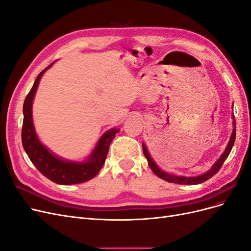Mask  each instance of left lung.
<instances>
[{"label":"left lung","instance_id":"left-lung-1","mask_svg":"<svg viewBox=\"0 0 251 251\" xmlns=\"http://www.w3.org/2000/svg\"><path fill=\"white\" fill-rule=\"evenodd\" d=\"M233 107V105H232ZM232 119H233V123H232V126H233V128H232V133H231V136H230V139L228 141V144H227V147L224 151V153L220 156V158L218 159V160L215 162V164L211 166V169L204 173L202 175H199V176H196V177H185V176H176V175H173V174H169L166 173L164 171H162L159 166L154 162L153 159H151L149 151L146 147V144L142 143V150H143V154L144 156H146L147 160H148V163L150 165V168L151 169V171L154 172L155 175H157V176L159 178H161L165 181L168 182H171V183H176V184H187V185H194V184H200L202 183V182L208 180L209 178H211L214 175H216L219 170L221 169V166L223 165L224 161L226 160V158L228 157V155L230 154V151L233 147L234 144V140H235V121H234V116L232 114Z\"/></svg>","mask_w":251,"mask_h":251}]
</instances>
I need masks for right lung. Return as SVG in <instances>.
<instances>
[{"mask_svg":"<svg viewBox=\"0 0 251 251\" xmlns=\"http://www.w3.org/2000/svg\"><path fill=\"white\" fill-rule=\"evenodd\" d=\"M54 63L49 65L37 75L31 90L25 98L23 105L24 120L22 127V143L33 165L49 180L62 185L82 183L94 178L100 173L107 158L110 144L119 132V128L113 127L105 132L85 161L66 160L51 153L40 141L35 133L32 119V102L43 74Z\"/></svg>","mask_w":251,"mask_h":251,"instance_id":"right-lung-1","label":"right lung"}]
</instances>
